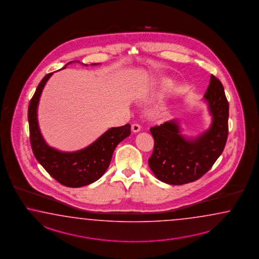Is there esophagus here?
Masks as SVG:
<instances>
[{
	"instance_id": "obj_1",
	"label": "esophagus",
	"mask_w": 259,
	"mask_h": 259,
	"mask_svg": "<svg viewBox=\"0 0 259 259\" xmlns=\"http://www.w3.org/2000/svg\"><path fill=\"white\" fill-rule=\"evenodd\" d=\"M140 129H141V127H140V125H139V123H134V124H132L133 132H139V131H140Z\"/></svg>"
}]
</instances>
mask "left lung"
I'll return each mask as SVG.
<instances>
[{
    "mask_svg": "<svg viewBox=\"0 0 259 259\" xmlns=\"http://www.w3.org/2000/svg\"><path fill=\"white\" fill-rule=\"evenodd\" d=\"M204 99L208 103L212 122L196 139L184 138L177 120L150 129L154 148L149 166L159 181L172 185L193 183L211 168L224 151L228 135L229 105L223 84L213 75Z\"/></svg>",
    "mask_w": 259,
    "mask_h": 259,
    "instance_id": "1",
    "label": "left lung"
}]
</instances>
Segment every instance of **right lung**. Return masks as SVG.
Masks as SVG:
<instances>
[{
    "instance_id": "obj_1",
    "label": "right lung",
    "mask_w": 259,
    "mask_h": 259,
    "mask_svg": "<svg viewBox=\"0 0 259 259\" xmlns=\"http://www.w3.org/2000/svg\"><path fill=\"white\" fill-rule=\"evenodd\" d=\"M52 74L44 76L29 104L28 120L31 146L39 164L52 178L64 186L77 188L95 183L104 175L110 164L115 148L131 134V125L112 127L94 143L76 152H60L51 148L46 143L40 132L37 107L42 91Z\"/></svg>"
}]
</instances>
